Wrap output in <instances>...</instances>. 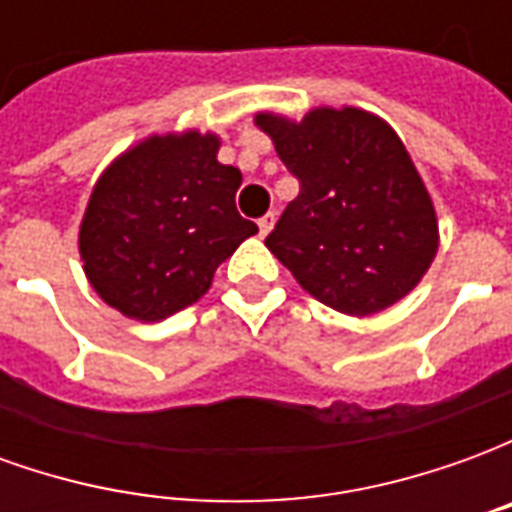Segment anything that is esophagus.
<instances>
[{"instance_id": "esophagus-1", "label": "esophagus", "mask_w": 512, "mask_h": 512, "mask_svg": "<svg viewBox=\"0 0 512 512\" xmlns=\"http://www.w3.org/2000/svg\"><path fill=\"white\" fill-rule=\"evenodd\" d=\"M257 227H260V235H268V230L274 227V213H266V216H260V219H257Z\"/></svg>"}]
</instances>
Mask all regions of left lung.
I'll return each mask as SVG.
<instances>
[{
	"instance_id": "1",
	"label": "left lung",
	"mask_w": 512,
	"mask_h": 512,
	"mask_svg": "<svg viewBox=\"0 0 512 512\" xmlns=\"http://www.w3.org/2000/svg\"><path fill=\"white\" fill-rule=\"evenodd\" d=\"M299 180L266 246L315 299L373 315L428 271L439 227L425 183L384 120L362 109H315L301 123L257 115Z\"/></svg>"
}]
</instances>
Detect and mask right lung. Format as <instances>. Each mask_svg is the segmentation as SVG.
I'll list each match as a JSON object with an SVG mask.
<instances>
[{"label":"right lung","mask_w":512,"mask_h":512,"mask_svg":"<svg viewBox=\"0 0 512 512\" xmlns=\"http://www.w3.org/2000/svg\"><path fill=\"white\" fill-rule=\"evenodd\" d=\"M216 150L211 134L153 136L98 180L79 249L109 307L161 321L200 299L219 263L257 233L235 208L241 172L219 164Z\"/></svg>","instance_id":"add662e5"}]
</instances>
